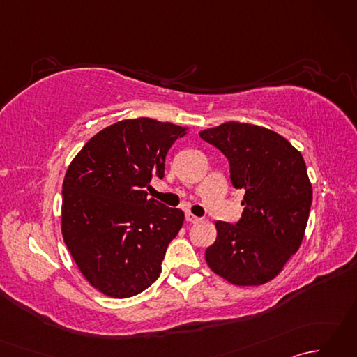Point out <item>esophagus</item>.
Masks as SVG:
<instances>
[{
  "label": "esophagus",
  "instance_id": "1",
  "mask_svg": "<svg viewBox=\"0 0 357 357\" xmlns=\"http://www.w3.org/2000/svg\"><path fill=\"white\" fill-rule=\"evenodd\" d=\"M185 221L190 222V224H196V222L201 221V218L195 216V215H192V213H187V215H185Z\"/></svg>",
  "mask_w": 357,
  "mask_h": 357
}]
</instances>
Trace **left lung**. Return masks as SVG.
Here are the masks:
<instances>
[{"instance_id": "8db88e82", "label": "left lung", "mask_w": 357, "mask_h": 357, "mask_svg": "<svg viewBox=\"0 0 357 357\" xmlns=\"http://www.w3.org/2000/svg\"><path fill=\"white\" fill-rule=\"evenodd\" d=\"M199 136L221 150L233 187L245 190L238 221L216 222L208 267L234 285L268 282L305 233L313 190L304 158L276 132L253 124L231 121Z\"/></svg>"}]
</instances>
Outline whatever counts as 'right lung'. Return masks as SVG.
Wrapping results in <instances>:
<instances>
[{
    "label": "right lung",
    "mask_w": 357,
    "mask_h": 357,
    "mask_svg": "<svg viewBox=\"0 0 357 357\" xmlns=\"http://www.w3.org/2000/svg\"><path fill=\"white\" fill-rule=\"evenodd\" d=\"M187 127L126 119L90 139L67 169L63 236L82 275L112 298H130L161 275L184 213L147 190L164 178L165 156Z\"/></svg>",
    "instance_id": "add662e5"
}]
</instances>
